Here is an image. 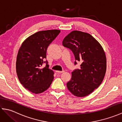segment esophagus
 Returning a JSON list of instances; mask_svg holds the SVG:
<instances>
[{"mask_svg": "<svg viewBox=\"0 0 122 122\" xmlns=\"http://www.w3.org/2000/svg\"><path fill=\"white\" fill-rule=\"evenodd\" d=\"M64 72V71H56V73H63V72Z\"/></svg>", "mask_w": 122, "mask_h": 122, "instance_id": "obj_1", "label": "esophagus"}]
</instances>
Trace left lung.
Instances as JSON below:
<instances>
[{
  "label": "left lung",
  "mask_w": 122,
  "mask_h": 122,
  "mask_svg": "<svg viewBox=\"0 0 122 122\" xmlns=\"http://www.w3.org/2000/svg\"><path fill=\"white\" fill-rule=\"evenodd\" d=\"M62 45L73 53L76 61L82 63L80 69L72 72L66 83L74 95L84 97L91 94L102 82L107 70V59L102 46L89 33L73 31L64 38Z\"/></svg>",
  "instance_id": "8db88e82"
}]
</instances>
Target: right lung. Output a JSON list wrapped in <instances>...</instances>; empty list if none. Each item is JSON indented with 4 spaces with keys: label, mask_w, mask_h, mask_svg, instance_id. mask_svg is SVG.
Wrapping results in <instances>:
<instances>
[{
    "label": "right lung",
    "mask_w": 122,
    "mask_h": 122,
    "mask_svg": "<svg viewBox=\"0 0 122 122\" xmlns=\"http://www.w3.org/2000/svg\"><path fill=\"white\" fill-rule=\"evenodd\" d=\"M60 32L59 30L38 31L27 38L18 51L17 76L23 86L32 93L43 92L52 82L54 72L49 69L48 61L45 60L48 46ZM44 63L46 66L42 68Z\"/></svg>",
    "instance_id": "obj_1"
}]
</instances>
